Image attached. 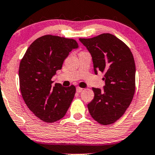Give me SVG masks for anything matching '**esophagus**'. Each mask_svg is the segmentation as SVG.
<instances>
[{"mask_svg":"<svg viewBox=\"0 0 155 155\" xmlns=\"http://www.w3.org/2000/svg\"><path fill=\"white\" fill-rule=\"evenodd\" d=\"M76 91H77V92H78V93H80V92H81V91H83V89L82 88H81V87H76Z\"/></svg>","mask_w":155,"mask_h":155,"instance_id":"1","label":"esophagus"}]
</instances>
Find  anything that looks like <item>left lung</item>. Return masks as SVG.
Returning <instances> with one entry per match:
<instances>
[{
	"instance_id": "obj_1",
	"label": "left lung",
	"mask_w": 155,
	"mask_h": 155,
	"mask_svg": "<svg viewBox=\"0 0 155 155\" xmlns=\"http://www.w3.org/2000/svg\"><path fill=\"white\" fill-rule=\"evenodd\" d=\"M92 58L94 71L105 72L101 90L92 88L94 99L87 105L93 119L109 125L122 117L135 91V64L129 48L113 35L80 38Z\"/></svg>"
}]
</instances>
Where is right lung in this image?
I'll use <instances>...</instances> for the list:
<instances>
[{"instance_id": "right-lung-1", "label": "right lung", "mask_w": 155, "mask_h": 155, "mask_svg": "<svg viewBox=\"0 0 155 155\" xmlns=\"http://www.w3.org/2000/svg\"><path fill=\"white\" fill-rule=\"evenodd\" d=\"M78 48L74 39L44 35L29 46L20 63V89L25 104L44 122L64 117L74 97L75 86H53L51 78L61 69L69 52Z\"/></svg>"}]
</instances>
